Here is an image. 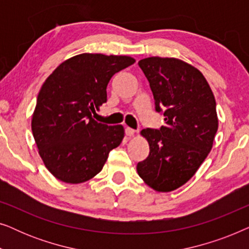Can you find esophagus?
Masks as SVG:
<instances>
[{
    "label": "esophagus",
    "instance_id": "obj_1",
    "mask_svg": "<svg viewBox=\"0 0 249 249\" xmlns=\"http://www.w3.org/2000/svg\"><path fill=\"white\" fill-rule=\"evenodd\" d=\"M124 131H125V135L129 136V137H131V136H134L136 134V130H134V129L129 128V127L125 128Z\"/></svg>",
    "mask_w": 249,
    "mask_h": 249
}]
</instances>
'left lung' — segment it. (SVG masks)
Listing matches in <instances>:
<instances>
[{
	"mask_svg": "<svg viewBox=\"0 0 249 249\" xmlns=\"http://www.w3.org/2000/svg\"><path fill=\"white\" fill-rule=\"evenodd\" d=\"M138 66L156 111H164L165 125L141 131L149 154L138 163L137 172L156 192H172L195 175L212 149L219 127L215 98L203 73L185 61L152 56Z\"/></svg>",
	"mask_w": 249,
	"mask_h": 249,
	"instance_id": "8db88e82",
	"label": "left lung"
}]
</instances>
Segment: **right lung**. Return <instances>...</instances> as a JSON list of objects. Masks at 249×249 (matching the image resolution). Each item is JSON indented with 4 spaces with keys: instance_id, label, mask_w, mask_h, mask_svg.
<instances>
[{
    "instance_id": "right-lung-1",
    "label": "right lung",
    "mask_w": 249,
    "mask_h": 249,
    "mask_svg": "<svg viewBox=\"0 0 249 249\" xmlns=\"http://www.w3.org/2000/svg\"><path fill=\"white\" fill-rule=\"evenodd\" d=\"M127 55L83 53L60 64L40 88L32 119L38 154L46 169L67 183H81L103 169L108 152L124 137L121 124L94 120L107 102L114 73L135 63Z\"/></svg>"
}]
</instances>
